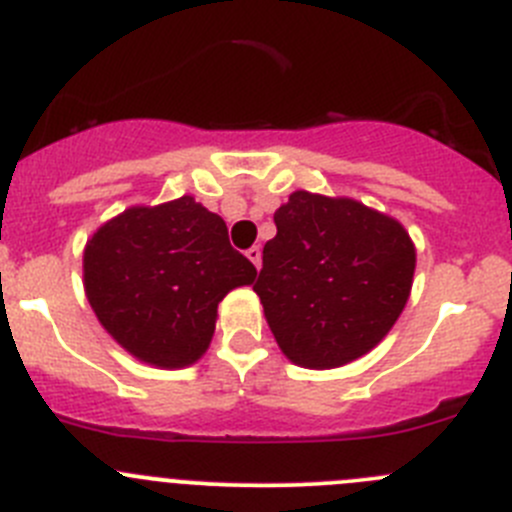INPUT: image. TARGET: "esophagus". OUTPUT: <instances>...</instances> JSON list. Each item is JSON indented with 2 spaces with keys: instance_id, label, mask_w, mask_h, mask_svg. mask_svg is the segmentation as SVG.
<instances>
[{
  "instance_id": "1",
  "label": "esophagus",
  "mask_w": 512,
  "mask_h": 512,
  "mask_svg": "<svg viewBox=\"0 0 512 512\" xmlns=\"http://www.w3.org/2000/svg\"><path fill=\"white\" fill-rule=\"evenodd\" d=\"M247 257H250L252 265H255L257 270H260V265H262V247L260 245H252L250 250H247Z\"/></svg>"
}]
</instances>
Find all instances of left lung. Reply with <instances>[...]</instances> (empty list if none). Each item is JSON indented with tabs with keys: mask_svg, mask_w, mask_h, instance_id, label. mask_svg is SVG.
I'll return each instance as SVG.
<instances>
[{
	"mask_svg": "<svg viewBox=\"0 0 512 512\" xmlns=\"http://www.w3.org/2000/svg\"><path fill=\"white\" fill-rule=\"evenodd\" d=\"M252 285L280 351L305 369L369 353L401 315L417 252L396 219L356 199L293 191Z\"/></svg>",
	"mask_w": 512,
	"mask_h": 512,
	"instance_id": "obj_1",
	"label": "left lung"
}]
</instances>
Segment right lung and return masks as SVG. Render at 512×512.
<instances>
[{
    "label": "right lung",
    "instance_id": "add662e5",
    "mask_svg": "<svg viewBox=\"0 0 512 512\" xmlns=\"http://www.w3.org/2000/svg\"><path fill=\"white\" fill-rule=\"evenodd\" d=\"M257 270L229 245L219 214L179 197L131 207L83 252V283L100 326L143 364L184 369L204 356L217 305Z\"/></svg>",
    "mask_w": 512,
    "mask_h": 512
}]
</instances>
